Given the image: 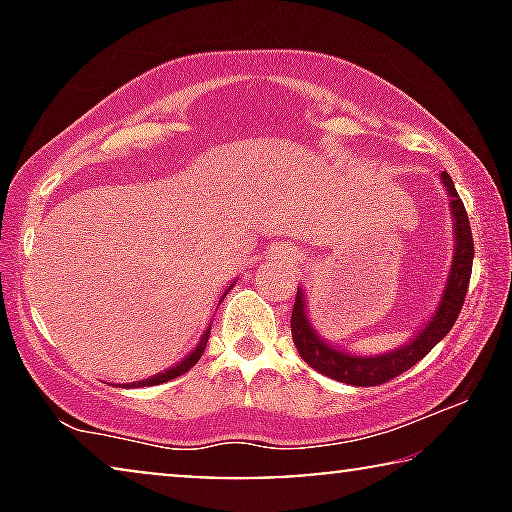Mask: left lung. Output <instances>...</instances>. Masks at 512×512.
<instances>
[{"mask_svg": "<svg viewBox=\"0 0 512 512\" xmlns=\"http://www.w3.org/2000/svg\"><path fill=\"white\" fill-rule=\"evenodd\" d=\"M440 181H443L447 200H450L452 212V233H454V254L452 265L447 272L443 296H440L436 310L429 317V321L412 335V338L401 347H394L391 352L384 354H354L347 349H340L331 345V342L321 338L317 328L312 326L310 314H307L305 291L298 286L296 303H293L291 312V338L296 345L298 354L303 356L305 363H310L314 370L321 375L333 377V380L354 384V387H375V384L394 380L396 375L405 373V370L422 361L440 340L450 333V328L457 321L461 305H464L468 279H471L473 268V235L471 223H468L464 202H461L454 181L447 172H440Z\"/></svg>", "mask_w": 512, "mask_h": 512, "instance_id": "8db88e82", "label": "left lung"}]
</instances>
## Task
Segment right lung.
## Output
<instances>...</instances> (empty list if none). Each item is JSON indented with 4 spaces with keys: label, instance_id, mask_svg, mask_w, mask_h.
I'll return each instance as SVG.
<instances>
[{
    "label": "right lung",
    "instance_id": "1",
    "mask_svg": "<svg viewBox=\"0 0 512 512\" xmlns=\"http://www.w3.org/2000/svg\"><path fill=\"white\" fill-rule=\"evenodd\" d=\"M235 286V282L228 286L226 289V293L233 289ZM226 293H223L221 296V300L226 298ZM221 300H219V305H221ZM209 333H212V324H209L207 328H205V333H202V338H200V342L198 345H195L191 352H188L184 359H181L179 363H174L172 368H167V370H163V373H158V375H153V377H149V380H139V382H130V384H123L125 389H135V387H153V384H163V382H167V380H174V377H179V375H184V373H188V370H191L195 363L200 361V356L205 354V347H207V340H209Z\"/></svg>",
    "mask_w": 512,
    "mask_h": 512
}]
</instances>
